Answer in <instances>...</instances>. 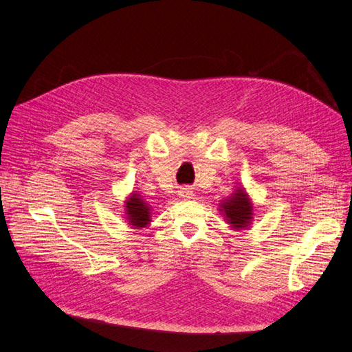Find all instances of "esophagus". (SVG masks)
Instances as JSON below:
<instances>
[{
    "instance_id": "34e87169",
    "label": "esophagus",
    "mask_w": 352,
    "mask_h": 352,
    "mask_svg": "<svg viewBox=\"0 0 352 352\" xmlns=\"http://www.w3.org/2000/svg\"><path fill=\"white\" fill-rule=\"evenodd\" d=\"M180 197H182V198H191V197H192V192L189 191V189L184 188V189H180Z\"/></svg>"
}]
</instances>
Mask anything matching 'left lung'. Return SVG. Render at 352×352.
I'll return each instance as SVG.
<instances>
[{"label": "left lung", "instance_id": "1", "mask_svg": "<svg viewBox=\"0 0 352 352\" xmlns=\"http://www.w3.org/2000/svg\"><path fill=\"white\" fill-rule=\"evenodd\" d=\"M219 212L223 214L226 223H230L232 230H247L253 221V203L245 192V188L239 186L235 191L222 199L219 204Z\"/></svg>", "mask_w": 352, "mask_h": 352}]
</instances>
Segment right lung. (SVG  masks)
I'll return each mask as SVG.
<instances>
[{
	"label": "right lung",
	"mask_w": 352,
	"mask_h": 352,
	"mask_svg": "<svg viewBox=\"0 0 352 352\" xmlns=\"http://www.w3.org/2000/svg\"><path fill=\"white\" fill-rule=\"evenodd\" d=\"M126 219L135 230H140L151 223V206L142 198L140 194L131 192L124 204Z\"/></svg>",
	"instance_id": "right-lung-1"
}]
</instances>
